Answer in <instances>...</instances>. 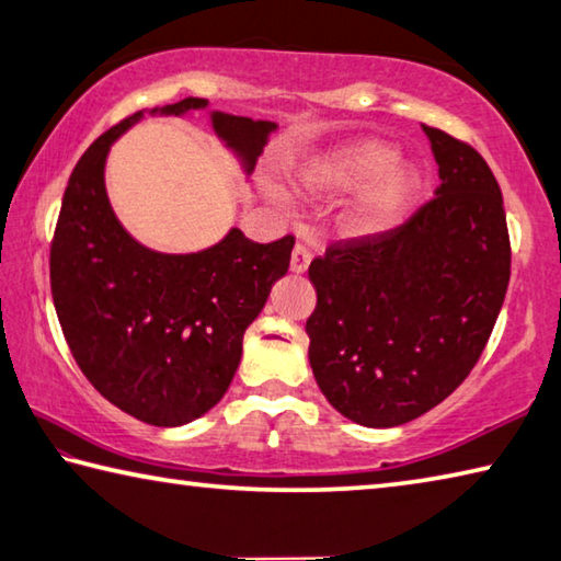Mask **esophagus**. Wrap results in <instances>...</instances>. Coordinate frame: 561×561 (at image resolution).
<instances>
[{
  "label": "esophagus",
  "mask_w": 561,
  "mask_h": 561,
  "mask_svg": "<svg viewBox=\"0 0 561 561\" xmlns=\"http://www.w3.org/2000/svg\"><path fill=\"white\" fill-rule=\"evenodd\" d=\"M309 262H311V252H309V247L304 244V242H297V244H294V250H291V262H289L291 272H297V274L307 272V270H309Z\"/></svg>",
  "instance_id": "obj_1"
}]
</instances>
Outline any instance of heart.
Instances as JSON below:
<instances>
[{
  "label": "heart",
  "instance_id": "b5f03b06",
  "mask_svg": "<svg viewBox=\"0 0 561 561\" xmlns=\"http://www.w3.org/2000/svg\"><path fill=\"white\" fill-rule=\"evenodd\" d=\"M297 183L307 195L331 197L354 190L341 210V230L351 237L388 232L417 201L423 175L398 158L396 146L378 138H356L311 158Z\"/></svg>",
  "mask_w": 561,
  "mask_h": 561
}]
</instances>
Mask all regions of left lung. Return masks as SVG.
<instances>
[{
  "label": "left lung",
  "instance_id": "obj_1",
  "mask_svg": "<svg viewBox=\"0 0 561 561\" xmlns=\"http://www.w3.org/2000/svg\"><path fill=\"white\" fill-rule=\"evenodd\" d=\"M440 185L396 230L331 244L309 264V364L327 401L366 428L428 413L485 348L510 282L495 175L472 146L423 126Z\"/></svg>",
  "mask_w": 561,
  "mask_h": 561
}]
</instances>
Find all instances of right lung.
<instances>
[{"label":"right lung","mask_w":561,"mask_h":561,"mask_svg":"<svg viewBox=\"0 0 561 561\" xmlns=\"http://www.w3.org/2000/svg\"><path fill=\"white\" fill-rule=\"evenodd\" d=\"M207 108L183 99L150 116ZM144 111L103 133L76 163L51 242V297L76 364L123 413L175 428L220 403L242 358V336L272 284L289 270L294 237L260 244L232 227L201 252L165 254L123 230L108 203L111 146ZM213 130L250 175L277 128L213 111Z\"/></svg>","instance_id":"right-lung-1"}]
</instances>
